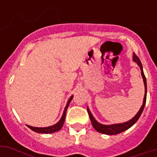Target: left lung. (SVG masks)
Here are the masks:
<instances>
[{"label": "left lung", "mask_w": 157, "mask_h": 157, "mask_svg": "<svg viewBox=\"0 0 157 157\" xmlns=\"http://www.w3.org/2000/svg\"><path fill=\"white\" fill-rule=\"evenodd\" d=\"M133 60H134L138 66L140 67V70H141V75L142 77H143V80H144V88H145V94H144V102H143V105L140 107V109L138 112L135 116H134L131 120H129L128 121L124 122V123H119V124H103L98 122L95 120V118L93 117V115L90 112L89 107H87V111H88L89 116H90V118L91 123H92V125L94 129L97 130L99 133H102V134H107V135H114V134H118L121 132L126 130V129H129L130 127L133 126L135 123L137 122V121L139 120V118L141 116L142 112L144 111V107H145V104H146V99H147V81L146 77H145V75H144V70H143V65L141 63V61L140 59H139V57L137 56L136 54L134 53V55H133Z\"/></svg>", "instance_id": "1"}]
</instances>
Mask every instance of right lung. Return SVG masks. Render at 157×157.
I'll use <instances>...</instances> for the list:
<instances>
[{
  "label": "right lung",
  "instance_id": "add662e5",
  "mask_svg": "<svg viewBox=\"0 0 157 157\" xmlns=\"http://www.w3.org/2000/svg\"><path fill=\"white\" fill-rule=\"evenodd\" d=\"M73 98V95H71L70 97V98L67 101V103L66 107L64 108L63 113V116L60 118L59 121L57 122L56 124H54V125H51V126H48V127H33L31 126V125H27V126L31 129L33 131L36 132V133H40V134H52V133H54V132H57L60 130L62 129V127L63 125L64 121H65V117H66V112L67 110V107H68L69 104L71 103V99Z\"/></svg>",
  "mask_w": 157,
  "mask_h": 157
}]
</instances>
